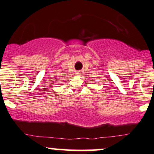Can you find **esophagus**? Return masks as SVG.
I'll use <instances>...</instances> for the list:
<instances>
[{
	"label": "esophagus",
	"instance_id": "esophagus-1",
	"mask_svg": "<svg viewBox=\"0 0 154 154\" xmlns=\"http://www.w3.org/2000/svg\"><path fill=\"white\" fill-rule=\"evenodd\" d=\"M81 73H82V72H81L80 71H78V72H76V74H77V75H79V74H81Z\"/></svg>",
	"mask_w": 154,
	"mask_h": 154
}]
</instances>
